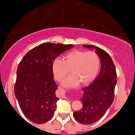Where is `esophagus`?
<instances>
[{
    "instance_id": "34e87169",
    "label": "esophagus",
    "mask_w": 135,
    "mask_h": 135,
    "mask_svg": "<svg viewBox=\"0 0 135 135\" xmlns=\"http://www.w3.org/2000/svg\"><path fill=\"white\" fill-rule=\"evenodd\" d=\"M63 92H64V93H65V91H63ZM63 98H65V97L64 95H63Z\"/></svg>"
}]
</instances>
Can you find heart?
<instances>
[{
	"label": "heart",
	"mask_w": 135,
	"mask_h": 135,
	"mask_svg": "<svg viewBox=\"0 0 135 135\" xmlns=\"http://www.w3.org/2000/svg\"><path fill=\"white\" fill-rule=\"evenodd\" d=\"M100 67V58L93 51L74 50L66 53L63 61L56 58L52 63V71L55 79L61 81L70 72L72 75L63 80L65 87H75L80 82L85 85L93 80Z\"/></svg>",
	"instance_id": "heart-1"
}]
</instances>
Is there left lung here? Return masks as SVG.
<instances>
[{
  "label": "left lung",
  "instance_id": "left-lung-1",
  "mask_svg": "<svg viewBox=\"0 0 135 135\" xmlns=\"http://www.w3.org/2000/svg\"><path fill=\"white\" fill-rule=\"evenodd\" d=\"M83 46L95 48L102 63L100 74L96 79L83 89L84 94L80 100L83 107L73 114L77 122L88 125L100 120L112 105L115 97L114 91L117 77L115 65L107 52L92 45Z\"/></svg>",
  "mask_w": 135,
  "mask_h": 135
}]
</instances>
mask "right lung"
I'll list each match as a JSON object with an SVG mask.
<instances>
[{
  "label": "right lung",
  "instance_id": "1",
  "mask_svg": "<svg viewBox=\"0 0 135 135\" xmlns=\"http://www.w3.org/2000/svg\"><path fill=\"white\" fill-rule=\"evenodd\" d=\"M72 47L71 44L44 43L29 51L18 65L15 94L23 114L34 123H45L55 114L59 98L52 63Z\"/></svg>",
  "mask_w": 135,
  "mask_h": 135
}]
</instances>
